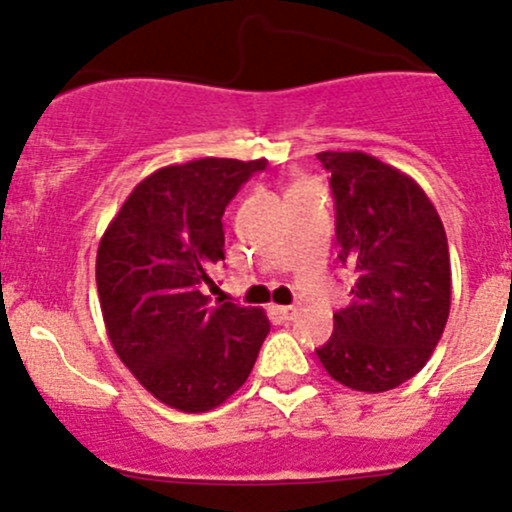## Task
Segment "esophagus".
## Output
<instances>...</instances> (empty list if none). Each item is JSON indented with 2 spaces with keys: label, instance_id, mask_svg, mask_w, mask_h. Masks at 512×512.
<instances>
[{
  "label": "esophagus",
  "instance_id": "34e87169",
  "mask_svg": "<svg viewBox=\"0 0 512 512\" xmlns=\"http://www.w3.org/2000/svg\"><path fill=\"white\" fill-rule=\"evenodd\" d=\"M277 310V315L282 317V320H292V317L297 315V307H292V305H282V307H275Z\"/></svg>",
  "mask_w": 512,
  "mask_h": 512
}]
</instances>
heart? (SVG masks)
Listing matches in <instances>:
<instances>
[{
	"label": "heart",
	"instance_id": "obj_1",
	"mask_svg": "<svg viewBox=\"0 0 512 512\" xmlns=\"http://www.w3.org/2000/svg\"><path fill=\"white\" fill-rule=\"evenodd\" d=\"M297 185H305V182H295V185H290V187H297Z\"/></svg>",
	"mask_w": 512,
	"mask_h": 512
}]
</instances>
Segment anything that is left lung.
I'll list each match as a JSON object with an SVG mask.
<instances>
[{"mask_svg": "<svg viewBox=\"0 0 512 512\" xmlns=\"http://www.w3.org/2000/svg\"><path fill=\"white\" fill-rule=\"evenodd\" d=\"M335 197L340 262L352 302L320 347L332 380L385 393L423 370L450 315V252L423 187L365 152H320Z\"/></svg>", "mask_w": 512, "mask_h": 512, "instance_id": "8db88e82", "label": "left lung"}]
</instances>
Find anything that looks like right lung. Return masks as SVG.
I'll return each instance as SVG.
<instances>
[{
    "label": "right lung",
    "instance_id": "obj_1",
    "mask_svg": "<svg viewBox=\"0 0 512 512\" xmlns=\"http://www.w3.org/2000/svg\"><path fill=\"white\" fill-rule=\"evenodd\" d=\"M267 160L205 157L152 172L124 200L97 250L109 342L147 393L205 413L245 385L270 320L260 307L210 305L225 260L222 215Z\"/></svg>",
    "mask_w": 512,
    "mask_h": 512
}]
</instances>
